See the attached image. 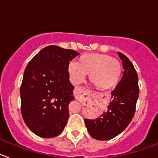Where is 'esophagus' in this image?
<instances>
[{
    "instance_id": "34e87169",
    "label": "esophagus",
    "mask_w": 158,
    "mask_h": 158,
    "mask_svg": "<svg viewBox=\"0 0 158 158\" xmlns=\"http://www.w3.org/2000/svg\"><path fill=\"white\" fill-rule=\"evenodd\" d=\"M86 92H87V90H86L85 88L77 87V88H76V89H75L74 95H75V96H76L77 98V97H79L81 95L84 94V93H85Z\"/></svg>"
}]
</instances>
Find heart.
Segmentation results:
<instances>
[{
    "mask_svg": "<svg viewBox=\"0 0 158 158\" xmlns=\"http://www.w3.org/2000/svg\"><path fill=\"white\" fill-rule=\"evenodd\" d=\"M70 80L80 84L89 73V81L99 90H109L118 85L122 74V65L118 60L108 54L92 53L78 58L77 62L68 66Z\"/></svg>",
    "mask_w": 158,
    "mask_h": 158,
    "instance_id": "heart-1",
    "label": "heart"
}]
</instances>
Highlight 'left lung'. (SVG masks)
Returning <instances> with one entry per match:
<instances>
[{
	"label": "left lung",
	"instance_id": "obj_1",
	"mask_svg": "<svg viewBox=\"0 0 158 158\" xmlns=\"http://www.w3.org/2000/svg\"><path fill=\"white\" fill-rule=\"evenodd\" d=\"M118 54L122 60L124 71L121 81L111 92L107 111L94 119H85L89 135L97 140H110L122 133L135 112L139 95V77L129 58L120 52Z\"/></svg>",
	"mask_w": 158,
	"mask_h": 158
}]
</instances>
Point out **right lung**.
Returning <instances> with one entry per match:
<instances>
[{
  "label": "right lung",
  "mask_w": 158,
  "mask_h": 158,
  "mask_svg": "<svg viewBox=\"0 0 158 158\" xmlns=\"http://www.w3.org/2000/svg\"><path fill=\"white\" fill-rule=\"evenodd\" d=\"M58 46L43 48L31 60L20 87L21 113L27 127L38 136L54 138L62 133L74 100L68 66L78 55Z\"/></svg>",
  "instance_id": "1"
}]
</instances>
